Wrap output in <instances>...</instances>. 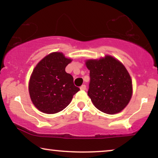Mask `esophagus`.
Wrapping results in <instances>:
<instances>
[{
    "label": "esophagus",
    "instance_id": "obj_1",
    "mask_svg": "<svg viewBox=\"0 0 158 158\" xmlns=\"http://www.w3.org/2000/svg\"><path fill=\"white\" fill-rule=\"evenodd\" d=\"M80 88H81V90H85L86 89V85H82L81 87H80Z\"/></svg>",
    "mask_w": 158,
    "mask_h": 158
}]
</instances>
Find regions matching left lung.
Listing matches in <instances>:
<instances>
[{
  "label": "left lung",
  "instance_id": "1",
  "mask_svg": "<svg viewBox=\"0 0 158 158\" xmlns=\"http://www.w3.org/2000/svg\"><path fill=\"white\" fill-rule=\"evenodd\" d=\"M90 70L88 95L103 113L114 114L122 111L130 101L132 83L125 67L111 56L85 62Z\"/></svg>",
  "mask_w": 158,
  "mask_h": 158
}]
</instances>
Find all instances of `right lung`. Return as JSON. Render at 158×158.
I'll return each mask as SVG.
<instances>
[{
	"instance_id": "add662e5",
	"label": "right lung",
	"mask_w": 158,
	"mask_h": 158,
	"mask_svg": "<svg viewBox=\"0 0 158 158\" xmlns=\"http://www.w3.org/2000/svg\"><path fill=\"white\" fill-rule=\"evenodd\" d=\"M72 61L62 53L46 56L34 69L29 84L32 103L42 112L55 114L68 106L80 88L73 83V77L65 72Z\"/></svg>"
}]
</instances>
